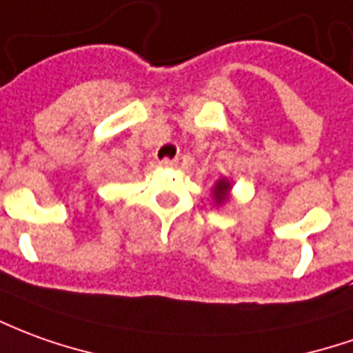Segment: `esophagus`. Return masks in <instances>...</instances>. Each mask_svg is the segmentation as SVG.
<instances>
[{
	"label": "esophagus",
	"instance_id": "obj_1",
	"mask_svg": "<svg viewBox=\"0 0 353 353\" xmlns=\"http://www.w3.org/2000/svg\"><path fill=\"white\" fill-rule=\"evenodd\" d=\"M159 165H161V167H176V165H179V161H176V159H161V161H159Z\"/></svg>",
	"mask_w": 353,
	"mask_h": 353
}]
</instances>
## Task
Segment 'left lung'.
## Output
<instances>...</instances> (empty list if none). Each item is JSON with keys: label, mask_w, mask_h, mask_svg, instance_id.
I'll return each instance as SVG.
<instances>
[{"label": "left lung", "mask_w": 353, "mask_h": 353, "mask_svg": "<svg viewBox=\"0 0 353 353\" xmlns=\"http://www.w3.org/2000/svg\"><path fill=\"white\" fill-rule=\"evenodd\" d=\"M232 188H234V181L228 179V176H221L213 188H211V200L215 203V208H225L227 203L232 201Z\"/></svg>", "instance_id": "obj_1"}]
</instances>
